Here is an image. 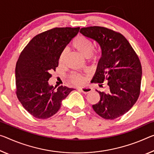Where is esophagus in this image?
Wrapping results in <instances>:
<instances>
[{
  "mask_svg": "<svg viewBox=\"0 0 154 154\" xmlns=\"http://www.w3.org/2000/svg\"><path fill=\"white\" fill-rule=\"evenodd\" d=\"M78 89H79L81 92H82L84 94H88L92 91V88L89 87H82V88H79Z\"/></svg>",
  "mask_w": 154,
  "mask_h": 154,
  "instance_id": "obj_1",
  "label": "esophagus"
}]
</instances>
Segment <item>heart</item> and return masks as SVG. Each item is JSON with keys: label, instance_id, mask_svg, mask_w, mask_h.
Segmentation results:
<instances>
[{"label": "heart", "instance_id": "b5f03b06", "mask_svg": "<svg viewBox=\"0 0 154 154\" xmlns=\"http://www.w3.org/2000/svg\"><path fill=\"white\" fill-rule=\"evenodd\" d=\"M72 46L78 52L85 57H90L92 60L97 59V55L96 53L94 52V45L88 38L84 35H79L73 41ZM68 49H64L61 53L60 57V64L64 65L66 58L68 55ZM69 80L73 84L80 85L85 81V77L79 73H72L69 75Z\"/></svg>", "mask_w": 154, "mask_h": 154}]
</instances>
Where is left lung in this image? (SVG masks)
Listing matches in <instances>:
<instances>
[{
  "label": "left lung",
  "mask_w": 154,
  "mask_h": 154,
  "mask_svg": "<svg viewBox=\"0 0 154 154\" xmlns=\"http://www.w3.org/2000/svg\"><path fill=\"white\" fill-rule=\"evenodd\" d=\"M80 33L99 44L101 57L93 82L108 92H100V100L92 106L96 113L105 119L113 120L132 108L140 94L142 67L138 55L128 40L120 33L103 26H89Z\"/></svg>",
  "instance_id": "obj_1"
}]
</instances>
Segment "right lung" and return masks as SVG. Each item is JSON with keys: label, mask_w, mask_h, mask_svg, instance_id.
I'll use <instances>...</instances> for the list:
<instances>
[{"label": "right lung", "mask_w": 154, "mask_h": 154, "mask_svg": "<svg viewBox=\"0 0 154 154\" xmlns=\"http://www.w3.org/2000/svg\"><path fill=\"white\" fill-rule=\"evenodd\" d=\"M79 27L53 28L32 38L20 53L16 66L17 97L24 108L37 119H46L59 110L73 88L48 84L58 66L61 53Z\"/></svg>", "instance_id": "1"}]
</instances>
